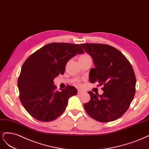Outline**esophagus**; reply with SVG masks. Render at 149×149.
Instances as JSON below:
<instances>
[{
  "label": "esophagus",
  "mask_w": 149,
  "mask_h": 149,
  "mask_svg": "<svg viewBox=\"0 0 149 149\" xmlns=\"http://www.w3.org/2000/svg\"><path fill=\"white\" fill-rule=\"evenodd\" d=\"M84 92L83 90H80V89H79L78 90H77V93H78V94H81V93H83Z\"/></svg>",
  "instance_id": "1"
}]
</instances>
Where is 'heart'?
Returning <instances> with one entry per match:
<instances>
[{
	"mask_svg": "<svg viewBox=\"0 0 149 149\" xmlns=\"http://www.w3.org/2000/svg\"><path fill=\"white\" fill-rule=\"evenodd\" d=\"M80 57H90L88 54H84L83 55H81Z\"/></svg>",
	"mask_w": 149,
	"mask_h": 149,
	"instance_id": "1",
	"label": "heart"
}]
</instances>
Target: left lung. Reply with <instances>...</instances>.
Masks as SVG:
<instances>
[{
    "instance_id": "8db88e82",
    "label": "left lung",
    "mask_w": 149,
    "mask_h": 149,
    "mask_svg": "<svg viewBox=\"0 0 149 149\" xmlns=\"http://www.w3.org/2000/svg\"><path fill=\"white\" fill-rule=\"evenodd\" d=\"M80 45L92 56L95 65L90 71V82L103 86L102 95L88 92L90 100L84 104L86 112L100 122L118 119L127 111L136 92V79L131 63L111 46L98 43Z\"/></svg>"
}]
</instances>
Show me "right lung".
<instances>
[{"label":"right lung","instance_id":"right-lung-1","mask_svg":"<svg viewBox=\"0 0 149 149\" xmlns=\"http://www.w3.org/2000/svg\"><path fill=\"white\" fill-rule=\"evenodd\" d=\"M83 52L79 45L51 42L26 59L18 77V88L20 102L33 118L49 122L64 113L69 98L77 94V90L68 85L56 91L53 80L64 74L70 59Z\"/></svg>","mask_w":149,"mask_h":149}]
</instances>
